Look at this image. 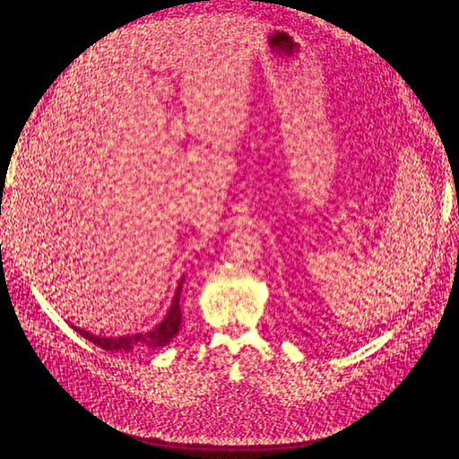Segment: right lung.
Segmentation results:
<instances>
[{"instance_id": "right-lung-1", "label": "right lung", "mask_w": 459, "mask_h": 459, "mask_svg": "<svg viewBox=\"0 0 459 459\" xmlns=\"http://www.w3.org/2000/svg\"><path fill=\"white\" fill-rule=\"evenodd\" d=\"M181 286H183V278L179 281L178 290H175V296L171 301V307L168 311V316L163 317L160 325H155V329L148 331V333H135V335H124V337H100V335H92L89 331L74 327L79 333L92 341L94 345L102 347L104 351H148V349H158L168 345L169 341L179 333V325H181V309H179V296H181Z\"/></svg>"}]
</instances>
